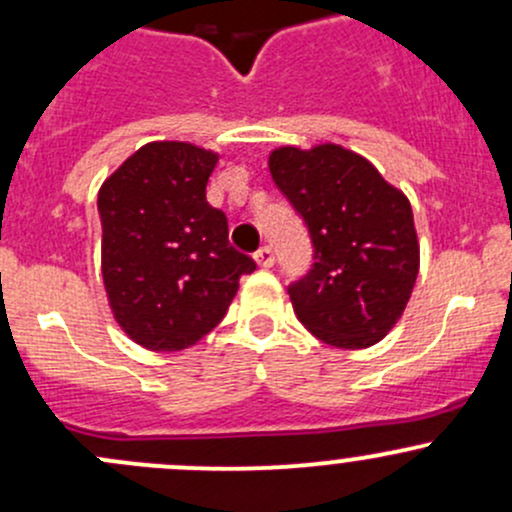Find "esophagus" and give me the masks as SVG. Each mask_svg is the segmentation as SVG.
<instances>
[{"instance_id": "esophagus-1", "label": "esophagus", "mask_w": 512, "mask_h": 512, "mask_svg": "<svg viewBox=\"0 0 512 512\" xmlns=\"http://www.w3.org/2000/svg\"><path fill=\"white\" fill-rule=\"evenodd\" d=\"M255 262L260 267H272L274 265V250L269 245H262L260 250L255 252Z\"/></svg>"}]
</instances>
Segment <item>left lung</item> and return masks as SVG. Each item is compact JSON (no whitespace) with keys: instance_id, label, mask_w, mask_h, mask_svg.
Masks as SVG:
<instances>
[{"instance_id":"left-lung-1","label":"left lung","mask_w":512,"mask_h":512,"mask_svg":"<svg viewBox=\"0 0 512 512\" xmlns=\"http://www.w3.org/2000/svg\"><path fill=\"white\" fill-rule=\"evenodd\" d=\"M269 172L306 223L313 265L289 284L294 313L342 350H362L401 318L418 277L413 211L369 160L340 145L279 148Z\"/></svg>"}]
</instances>
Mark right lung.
Segmentation results:
<instances>
[{"label": "right lung", "instance_id": "1", "mask_svg": "<svg viewBox=\"0 0 512 512\" xmlns=\"http://www.w3.org/2000/svg\"><path fill=\"white\" fill-rule=\"evenodd\" d=\"M216 162L192 143H148L99 189L106 294L128 338L148 350L177 352L211 333L257 267L206 201Z\"/></svg>", "mask_w": 512, "mask_h": 512}]
</instances>
